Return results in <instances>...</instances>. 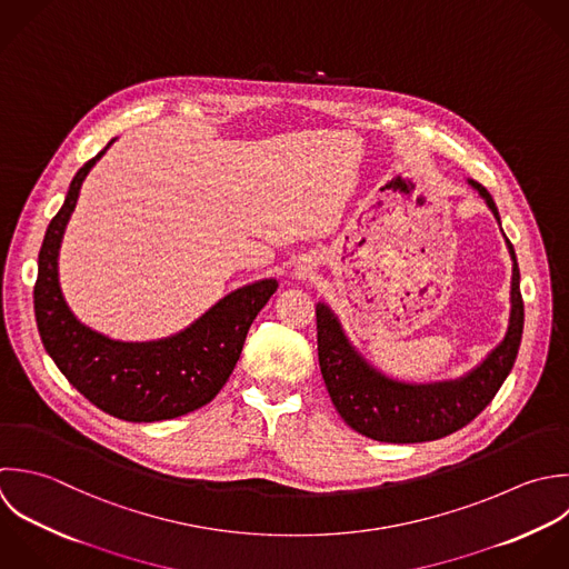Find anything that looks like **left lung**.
Masks as SVG:
<instances>
[{
    "instance_id": "8db88e82",
    "label": "left lung",
    "mask_w": 569,
    "mask_h": 569,
    "mask_svg": "<svg viewBox=\"0 0 569 569\" xmlns=\"http://www.w3.org/2000/svg\"><path fill=\"white\" fill-rule=\"evenodd\" d=\"M470 186L501 223L492 194L475 179ZM506 243L512 257V310L506 339L481 366L457 381L417 386L388 379L352 348L335 312L326 303L317 306L321 375L337 412L352 430L381 443L437 441L461 430L490 406L517 361L526 317L517 254L510 239Z\"/></svg>"
}]
</instances>
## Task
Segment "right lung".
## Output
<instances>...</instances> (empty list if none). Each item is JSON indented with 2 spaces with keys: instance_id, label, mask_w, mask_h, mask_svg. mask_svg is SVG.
<instances>
[{
  "instance_id": "add662e5",
  "label": "right lung",
  "mask_w": 569,
  "mask_h": 569,
  "mask_svg": "<svg viewBox=\"0 0 569 569\" xmlns=\"http://www.w3.org/2000/svg\"><path fill=\"white\" fill-rule=\"evenodd\" d=\"M110 143L77 170L61 210L48 223L32 292L34 319L46 352L92 406L121 421H166L194 412L219 395L254 317L279 283L263 279L243 286L179 335L159 341H112L79 323L61 297L57 257L79 188Z\"/></svg>"
}]
</instances>
